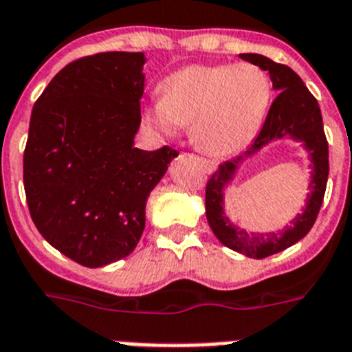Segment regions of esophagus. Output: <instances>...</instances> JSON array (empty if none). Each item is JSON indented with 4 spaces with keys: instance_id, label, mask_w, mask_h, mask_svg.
<instances>
[{
    "instance_id": "esophagus-1",
    "label": "esophagus",
    "mask_w": 352,
    "mask_h": 352,
    "mask_svg": "<svg viewBox=\"0 0 352 352\" xmlns=\"http://www.w3.org/2000/svg\"><path fill=\"white\" fill-rule=\"evenodd\" d=\"M197 159H199V162H201V164L204 166V170L210 171V173H212V171L215 170V166H217V164H215V162H214V160L204 159V157H197Z\"/></svg>"
}]
</instances>
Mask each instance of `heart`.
<instances>
[{"mask_svg": "<svg viewBox=\"0 0 352 352\" xmlns=\"http://www.w3.org/2000/svg\"><path fill=\"white\" fill-rule=\"evenodd\" d=\"M272 102V82L256 63L192 65L160 85L146 111L164 133L190 126L193 144L210 155H230L254 140Z\"/></svg>", "mask_w": 352, "mask_h": 352, "instance_id": "heart-1", "label": "heart"}]
</instances>
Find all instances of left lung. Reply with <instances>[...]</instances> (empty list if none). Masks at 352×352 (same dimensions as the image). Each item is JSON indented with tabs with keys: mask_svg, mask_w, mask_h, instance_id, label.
Wrapping results in <instances>:
<instances>
[{
	"mask_svg": "<svg viewBox=\"0 0 352 352\" xmlns=\"http://www.w3.org/2000/svg\"><path fill=\"white\" fill-rule=\"evenodd\" d=\"M243 60L256 63L263 71H268L274 89L279 91L268 109L261 131L256 137L250 148L237 155L235 159L226 160L210 175L206 182V219L215 234V237L232 250L245 256L263 259L278 252L289 248L311 232L322 208L323 195L327 188L329 177V142L323 131L322 111L318 100L305 87L303 80L290 67L270 60L261 54H239ZM287 134L306 142L313 159L315 171L311 179V195L307 199L304 214L293 221V226L279 234L256 236L235 229L222 215V188L233 176V171L241 160L255 153L265 143L274 138H283Z\"/></svg>",
	"mask_w": 352,
	"mask_h": 352,
	"instance_id": "1",
	"label": "left lung"
}]
</instances>
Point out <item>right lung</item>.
<instances>
[{
  "mask_svg": "<svg viewBox=\"0 0 352 352\" xmlns=\"http://www.w3.org/2000/svg\"><path fill=\"white\" fill-rule=\"evenodd\" d=\"M142 52H98L51 80L30 115L23 186L49 245L96 268L129 256L149 192L179 151L133 148L144 93Z\"/></svg>",
  "mask_w": 352,
  "mask_h": 352,
  "instance_id": "1",
  "label": "right lung"
}]
</instances>
